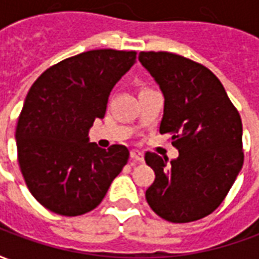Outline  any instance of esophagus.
Segmentation results:
<instances>
[{
  "instance_id": "34e87169",
  "label": "esophagus",
  "mask_w": 259,
  "mask_h": 259,
  "mask_svg": "<svg viewBox=\"0 0 259 259\" xmlns=\"http://www.w3.org/2000/svg\"><path fill=\"white\" fill-rule=\"evenodd\" d=\"M130 158H133V159L139 161V162H143V161H144V155H143V152L137 151V150H132V151H130Z\"/></svg>"
}]
</instances>
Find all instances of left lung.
I'll list each match as a JSON object with an SVG mask.
<instances>
[{
  "label": "left lung",
  "mask_w": 259,
  "mask_h": 259,
  "mask_svg": "<svg viewBox=\"0 0 259 259\" xmlns=\"http://www.w3.org/2000/svg\"><path fill=\"white\" fill-rule=\"evenodd\" d=\"M139 61L162 91L159 133H170L179 157L147 152L155 180L146 191L158 217L193 222L221 205L241 170L243 126L222 83L211 70L176 54L140 53Z\"/></svg>",
  "instance_id": "obj_1"
}]
</instances>
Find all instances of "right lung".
Instances as JSON below:
<instances>
[{"instance_id":"obj_1","label":"right lung","mask_w":259,"mask_h":259,"mask_svg":"<svg viewBox=\"0 0 259 259\" xmlns=\"http://www.w3.org/2000/svg\"><path fill=\"white\" fill-rule=\"evenodd\" d=\"M135 64V51L93 50L51 66L30 87L15 135L18 161L33 197L51 212L94 209L127 163L126 147L102 150L89 130Z\"/></svg>"}]
</instances>
